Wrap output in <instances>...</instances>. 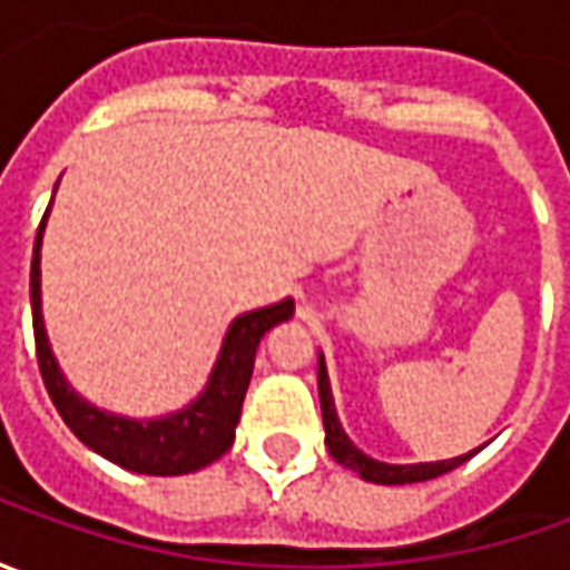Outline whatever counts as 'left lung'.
I'll use <instances>...</instances> for the list:
<instances>
[{"label": "left lung", "instance_id": "obj_1", "mask_svg": "<svg viewBox=\"0 0 570 570\" xmlns=\"http://www.w3.org/2000/svg\"><path fill=\"white\" fill-rule=\"evenodd\" d=\"M317 386H320V409H323V428H326V448L333 453V460L342 463L345 470L358 472L367 482H377V485H405V482H425V479H438L444 472L456 470L460 463H466L472 453L470 450L463 456H453V460H438V463H409V466H393V463H381V460H371L367 453L355 448L348 441V434L342 431L340 415H336V405H333V390H330V377H326V364L320 355L317 367Z\"/></svg>", "mask_w": 570, "mask_h": 570}]
</instances>
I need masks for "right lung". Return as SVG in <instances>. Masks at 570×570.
<instances>
[{"label": "right lung", "mask_w": 570, "mask_h": 570, "mask_svg": "<svg viewBox=\"0 0 570 570\" xmlns=\"http://www.w3.org/2000/svg\"><path fill=\"white\" fill-rule=\"evenodd\" d=\"M53 203V199H50ZM50 215V208H47ZM37 228L31 259V314H33V342H37V364L43 386L53 400L62 422L72 428L81 444L107 456L122 470L145 472V475H184L215 463L222 453L234 444V428L240 422V405L247 396L253 374V358L259 340L273 330L275 323L295 314V301L285 297L278 304L259 307L250 314H240L228 326L218 362L208 374L206 390L180 412H170L161 419H126L107 409H98L81 400L76 390L66 383L53 348L47 342L43 314H40V244H43V225Z\"/></svg>", "instance_id": "right-lung-1"}]
</instances>
